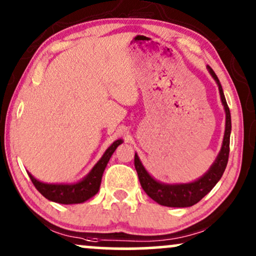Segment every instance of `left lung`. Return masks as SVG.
I'll return each mask as SVG.
<instances>
[{
    "label": "left lung",
    "instance_id": "obj_1",
    "mask_svg": "<svg viewBox=\"0 0 256 256\" xmlns=\"http://www.w3.org/2000/svg\"><path fill=\"white\" fill-rule=\"evenodd\" d=\"M210 73L212 77L216 79V84L219 86L220 98H222V104H224L225 113H226V125H225V134L224 140H222V150H220L218 158H216L214 164L208 170L204 177H201L198 180L192 182L188 184H162L158 183L154 178L149 176V173L146 171V168L140 164L137 154H134V167L138 174V179L142 189L144 190L149 198L154 200L161 206H167V207H190L198 204L202 198L207 195L210 190L216 186L219 179L222 178L224 173L226 165L228 160V152H230V132H231V116L228 106L226 104V100L222 92V84H220L218 77L214 73L210 67H208Z\"/></svg>",
    "mask_w": 256,
    "mask_h": 256
}]
</instances>
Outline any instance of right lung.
Segmentation results:
<instances>
[{
    "label": "right lung",
    "mask_w": 256,
    "mask_h": 256,
    "mask_svg": "<svg viewBox=\"0 0 256 256\" xmlns=\"http://www.w3.org/2000/svg\"><path fill=\"white\" fill-rule=\"evenodd\" d=\"M122 140H118L112 144L110 148L106 150L104 156L101 160L94 166L89 174L85 177L83 180L76 184H46L42 182L37 180L28 173L31 182L34 183L36 189L40 192L46 198L50 200L52 202H58V204H82V202L86 201L94 195H96L101 185V179L104 171L107 166L108 161L114 152H116V146L122 144Z\"/></svg>",
    "instance_id": "1"
}]
</instances>
